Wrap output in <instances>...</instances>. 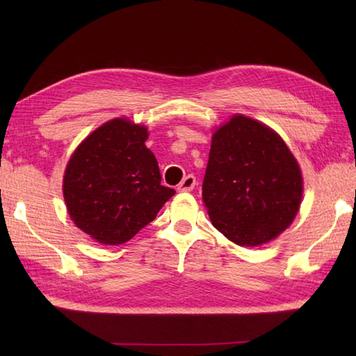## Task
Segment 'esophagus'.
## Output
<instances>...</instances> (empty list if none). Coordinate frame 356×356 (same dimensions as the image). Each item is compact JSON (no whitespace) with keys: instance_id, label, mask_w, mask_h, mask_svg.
<instances>
[{"instance_id":"obj_1","label":"esophagus","mask_w":356,"mask_h":356,"mask_svg":"<svg viewBox=\"0 0 356 356\" xmlns=\"http://www.w3.org/2000/svg\"><path fill=\"white\" fill-rule=\"evenodd\" d=\"M195 184H197V182H195V177L193 176V174H188L186 177H184L182 182L177 185V191L179 193H190V191L194 190Z\"/></svg>"}]
</instances>
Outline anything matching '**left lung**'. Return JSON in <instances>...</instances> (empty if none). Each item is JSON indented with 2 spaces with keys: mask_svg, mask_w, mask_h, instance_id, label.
Returning <instances> with one entry per match:
<instances>
[{
  "mask_svg": "<svg viewBox=\"0 0 356 356\" xmlns=\"http://www.w3.org/2000/svg\"><path fill=\"white\" fill-rule=\"evenodd\" d=\"M303 177L286 143L251 118L232 116L213 136L202 199L216 229L240 246H259L292 223Z\"/></svg>",
  "mask_w": 356,
  "mask_h": 356,
  "instance_id": "8db88e82",
  "label": "left lung"
}]
</instances>
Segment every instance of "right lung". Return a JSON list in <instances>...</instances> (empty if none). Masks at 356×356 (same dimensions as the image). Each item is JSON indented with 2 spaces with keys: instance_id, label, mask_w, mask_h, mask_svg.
Instances as JSON below:
<instances>
[{
  "instance_id": "right-lung-1",
  "label": "right lung",
  "mask_w": 356,
  "mask_h": 356,
  "mask_svg": "<svg viewBox=\"0 0 356 356\" xmlns=\"http://www.w3.org/2000/svg\"><path fill=\"white\" fill-rule=\"evenodd\" d=\"M147 128L113 119L70 157L64 199L74 225L104 245H122L153 222L176 191L161 185Z\"/></svg>"
}]
</instances>
